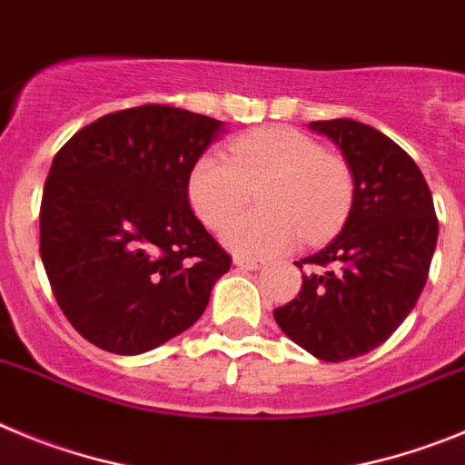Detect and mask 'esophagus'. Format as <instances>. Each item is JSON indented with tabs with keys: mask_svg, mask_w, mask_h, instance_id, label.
I'll return each mask as SVG.
<instances>
[{
	"mask_svg": "<svg viewBox=\"0 0 465 465\" xmlns=\"http://www.w3.org/2000/svg\"><path fill=\"white\" fill-rule=\"evenodd\" d=\"M233 263H236L238 269H245V271H259L266 266V262H263V259H250V257H241V254H236V257H233Z\"/></svg>",
	"mask_w": 465,
	"mask_h": 465,
	"instance_id": "34e87169",
	"label": "esophagus"
}]
</instances>
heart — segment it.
<instances>
[{
  "label": "heart",
  "instance_id": "heart-1",
  "mask_svg": "<svg viewBox=\"0 0 465 465\" xmlns=\"http://www.w3.org/2000/svg\"><path fill=\"white\" fill-rule=\"evenodd\" d=\"M259 191L263 213L229 224L223 241L238 254L271 257L305 238H320L341 223L352 199V175L336 154H326L308 134L266 127L229 143V157L206 153L187 178V196L196 217L213 232Z\"/></svg>",
  "mask_w": 465,
  "mask_h": 465
}]
</instances>
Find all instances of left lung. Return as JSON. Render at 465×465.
<instances>
[{"instance_id":"obj_1","label":"left lung","mask_w":465,"mask_h":465,"mask_svg":"<svg viewBox=\"0 0 465 465\" xmlns=\"http://www.w3.org/2000/svg\"><path fill=\"white\" fill-rule=\"evenodd\" d=\"M308 127L341 148L352 171V208L324 250L296 262L312 271L273 317L312 357L347 361L382 345L415 308L438 217L420 166L382 132L345 118Z\"/></svg>"}]
</instances>
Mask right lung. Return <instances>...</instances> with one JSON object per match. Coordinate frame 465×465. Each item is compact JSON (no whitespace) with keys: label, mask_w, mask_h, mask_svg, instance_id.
<instances>
[{"label":"right lung","mask_w":465,"mask_h":465,"mask_svg":"<svg viewBox=\"0 0 465 465\" xmlns=\"http://www.w3.org/2000/svg\"><path fill=\"white\" fill-rule=\"evenodd\" d=\"M223 123L164 104L78 129L41 199V259L71 326L141 354L190 329L232 257L190 208L187 178Z\"/></svg>","instance_id":"add662e5"}]
</instances>
